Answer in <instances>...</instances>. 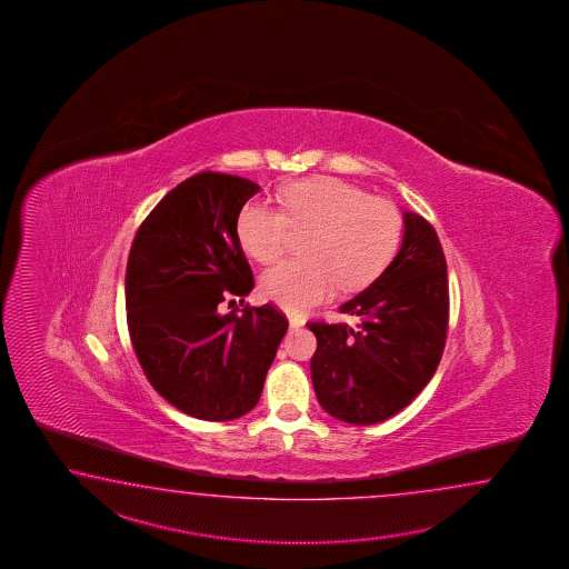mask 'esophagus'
Returning <instances> with one entry per match:
<instances>
[{
	"instance_id": "1",
	"label": "esophagus",
	"mask_w": 569,
	"mask_h": 569,
	"mask_svg": "<svg viewBox=\"0 0 569 569\" xmlns=\"http://www.w3.org/2000/svg\"><path fill=\"white\" fill-rule=\"evenodd\" d=\"M289 326L292 327V329H297V327H302L305 326V319H302V317H297V315H290Z\"/></svg>"
}]
</instances>
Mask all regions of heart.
<instances>
[{
    "label": "heart",
    "instance_id": "obj_1",
    "mask_svg": "<svg viewBox=\"0 0 569 569\" xmlns=\"http://www.w3.org/2000/svg\"><path fill=\"white\" fill-rule=\"evenodd\" d=\"M302 236L301 258L282 260L260 279V295L301 311L343 290L362 289L390 264L402 238V216L390 199L336 177L295 181L280 191V207L248 201L236 231L243 252L260 264L279 260L290 231Z\"/></svg>",
    "mask_w": 569,
    "mask_h": 569
}]
</instances>
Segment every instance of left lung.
Masks as SVG:
<instances>
[{"mask_svg":"<svg viewBox=\"0 0 569 569\" xmlns=\"http://www.w3.org/2000/svg\"><path fill=\"white\" fill-rule=\"evenodd\" d=\"M356 327L309 321L315 395L331 417L375 425L402 411L436 375L449 326L448 262L427 219L405 211L399 254L339 307Z\"/></svg>","mask_w":569,"mask_h":569,"instance_id":"obj_1","label":"left lung"}]
</instances>
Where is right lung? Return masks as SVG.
Listing matches in <instances>:
<instances>
[{"instance_id":"1","label":"right lung","mask_w":569,"mask_h":569,"mask_svg":"<svg viewBox=\"0 0 569 569\" xmlns=\"http://www.w3.org/2000/svg\"><path fill=\"white\" fill-rule=\"evenodd\" d=\"M256 182L199 172L162 197L136 231L126 268L128 331L148 382L172 407L231 421L260 400L289 319L272 302L218 305L254 289L238 240L240 209Z\"/></svg>"}]
</instances>
